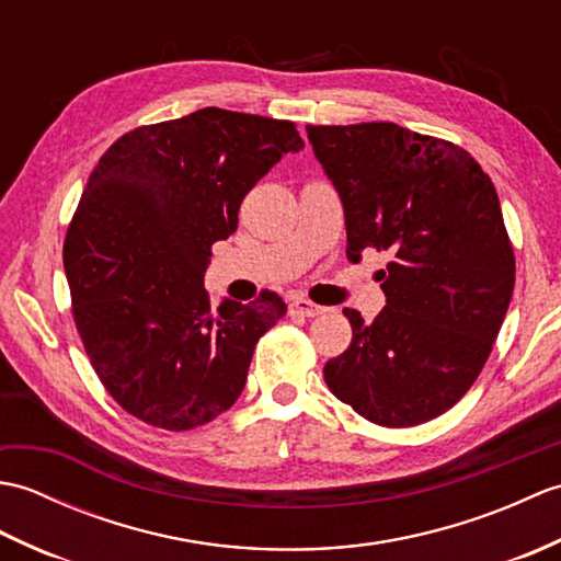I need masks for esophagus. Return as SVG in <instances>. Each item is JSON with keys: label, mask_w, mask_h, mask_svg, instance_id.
I'll return each instance as SVG.
<instances>
[{"label": "esophagus", "mask_w": 561, "mask_h": 561, "mask_svg": "<svg viewBox=\"0 0 561 561\" xmlns=\"http://www.w3.org/2000/svg\"><path fill=\"white\" fill-rule=\"evenodd\" d=\"M328 311V308L318 306V304H311L308 299H294L289 304V313L291 316H304V318H316V316H323Z\"/></svg>", "instance_id": "34e87169"}]
</instances>
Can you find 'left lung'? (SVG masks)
Listing matches in <instances>:
<instances>
[{
    "label": "left lung",
    "mask_w": 561,
    "mask_h": 561,
    "mask_svg": "<svg viewBox=\"0 0 561 561\" xmlns=\"http://www.w3.org/2000/svg\"><path fill=\"white\" fill-rule=\"evenodd\" d=\"M306 133L342 199L347 257L368 248L392 257L374 323L344 308L352 344L325 364V383L374 424L434 420L480 376L514 294L494 183L465 149L396 123Z\"/></svg>",
    "instance_id": "1"
}]
</instances>
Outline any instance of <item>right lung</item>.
Segmentation results:
<instances>
[{
  "label": "right lung",
  "instance_id": "obj_1",
  "mask_svg": "<svg viewBox=\"0 0 561 561\" xmlns=\"http://www.w3.org/2000/svg\"><path fill=\"white\" fill-rule=\"evenodd\" d=\"M289 121L202 108L137 127L103 153L65 238L71 313L91 366L137 420L187 432L241 396L257 340L287 313L277 294L211 311V245L284 153Z\"/></svg>",
  "mask_w": 561,
  "mask_h": 561
}]
</instances>
